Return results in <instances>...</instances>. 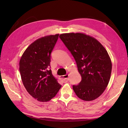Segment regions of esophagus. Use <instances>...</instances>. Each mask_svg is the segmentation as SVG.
<instances>
[{"label":"esophagus","instance_id":"34e87169","mask_svg":"<svg viewBox=\"0 0 128 128\" xmlns=\"http://www.w3.org/2000/svg\"><path fill=\"white\" fill-rule=\"evenodd\" d=\"M60 78L61 80H62V81H63V82H68V81H69V75H68V74L60 76Z\"/></svg>","mask_w":128,"mask_h":128}]
</instances>
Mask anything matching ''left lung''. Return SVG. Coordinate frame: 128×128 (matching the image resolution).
Wrapping results in <instances>:
<instances>
[{
  "mask_svg": "<svg viewBox=\"0 0 128 128\" xmlns=\"http://www.w3.org/2000/svg\"><path fill=\"white\" fill-rule=\"evenodd\" d=\"M59 37L74 58L82 78L72 86L75 93L84 100L96 99L110 80L112 66L107 51L96 39L84 34H62Z\"/></svg>",
  "mask_w": 128,
  "mask_h": 128,
  "instance_id": "1",
  "label": "left lung"
}]
</instances>
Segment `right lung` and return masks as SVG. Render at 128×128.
<instances>
[{"instance_id": "1", "label": "right lung", "mask_w": 128, "mask_h": 128, "mask_svg": "<svg viewBox=\"0 0 128 128\" xmlns=\"http://www.w3.org/2000/svg\"><path fill=\"white\" fill-rule=\"evenodd\" d=\"M59 34L35 40L24 52L19 62L22 83L30 94L40 102L56 96L61 88L50 68V54Z\"/></svg>"}]
</instances>
